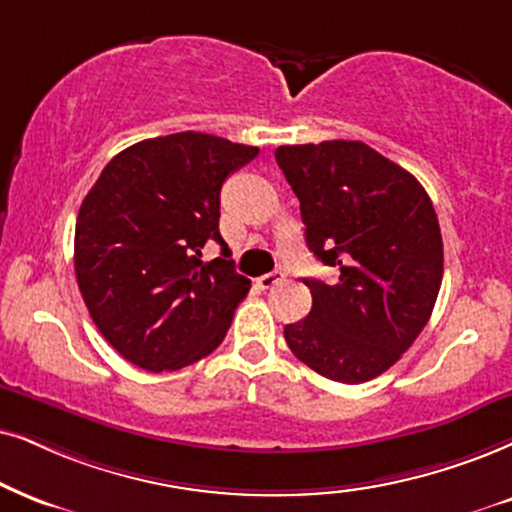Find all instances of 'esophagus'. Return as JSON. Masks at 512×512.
<instances>
[{"label": "esophagus", "mask_w": 512, "mask_h": 512, "mask_svg": "<svg viewBox=\"0 0 512 512\" xmlns=\"http://www.w3.org/2000/svg\"><path fill=\"white\" fill-rule=\"evenodd\" d=\"M283 278H286V274H283V271H269V274H262L260 278H257V286L267 290L271 286H276V283H281Z\"/></svg>", "instance_id": "34e87169"}]
</instances>
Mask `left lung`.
I'll return each instance as SVG.
<instances>
[{"label": "left lung", "mask_w": 512, "mask_h": 512, "mask_svg": "<svg viewBox=\"0 0 512 512\" xmlns=\"http://www.w3.org/2000/svg\"><path fill=\"white\" fill-rule=\"evenodd\" d=\"M307 248L338 281L304 278L312 312L283 328L323 378L357 385L397 364L435 309L444 274L437 212L420 181L361 141L278 146Z\"/></svg>", "instance_id": "obj_1"}]
</instances>
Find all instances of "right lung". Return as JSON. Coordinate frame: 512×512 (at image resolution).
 I'll list each match as a JSON object with an SVG mask.
<instances>
[{
	"instance_id": "1",
	"label": "right lung",
	"mask_w": 512,
	"mask_h": 512,
	"mask_svg": "<svg viewBox=\"0 0 512 512\" xmlns=\"http://www.w3.org/2000/svg\"><path fill=\"white\" fill-rule=\"evenodd\" d=\"M257 146L179 132L125 148L103 167L75 224L82 300L113 349L151 373L208 357L250 281L219 234V191ZM215 240L223 257L202 260Z\"/></svg>"
}]
</instances>
